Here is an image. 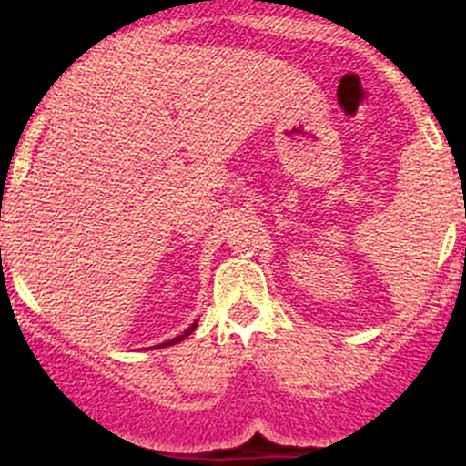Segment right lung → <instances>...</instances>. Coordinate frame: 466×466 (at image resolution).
<instances>
[{
    "instance_id": "obj_1",
    "label": "right lung",
    "mask_w": 466,
    "mask_h": 466,
    "mask_svg": "<svg viewBox=\"0 0 466 466\" xmlns=\"http://www.w3.org/2000/svg\"><path fill=\"white\" fill-rule=\"evenodd\" d=\"M195 328H198V323L190 325V328L186 329V332L181 334V337H177V339H172V340H166V343H161V345H163V348H166V345H175V343H179V340H184L186 337H188V334H193V332H195ZM161 345H157V348H161Z\"/></svg>"
}]
</instances>
